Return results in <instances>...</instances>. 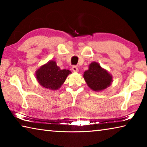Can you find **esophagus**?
<instances>
[{
  "instance_id": "obj_1",
  "label": "esophagus",
  "mask_w": 147,
  "mask_h": 147,
  "mask_svg": "<svg viewBox=\"0 0 147 147\" xmlns=\"http://www.w3.org/2000/svg\"><path fill=\"white\" fill-rule=\"evenodd\" d=\"M72 70H73L74 72H78V69L76 66H73L72 67Z\"/></svg>"
}]
</instances>
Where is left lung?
<instances>
[{
  "instance_id": "obj_1",
  "label": "left lung",
  "mask_w": 147,
  "mask_h": 147,
  "mask_svg": "<svg viewBox=\"0 0 147 147\" xmlns=\"http://www.w3.org/2000/svg\"><path fill=\"white\" fill-rule=\"evenodd\" d=\"M84 78L89 88L95 91L104 90L112 82V76L95 61L92 62L88 70L84 72Z\"/></svg>"
}]
</instances>
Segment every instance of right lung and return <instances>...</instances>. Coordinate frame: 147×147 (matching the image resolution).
<instances>
[{
  "label": "right lung",
  "mask_w": 147,
  "mask_h": 147,
  "mask_svg": "<svg viewBox=\"0 0 147 147\" xmlns=\"http://www.w3.org/2000/svg\"><path fill=\"white\" fill-rule=\"evenodd\" d=\"M71 72L69 70H61L56 61H49L38 69L36 73V78L41 86L45 88L57 90L65 81Z\"/></svg>",
  "instance_id": "right-lung-1"
}]
</instances>
